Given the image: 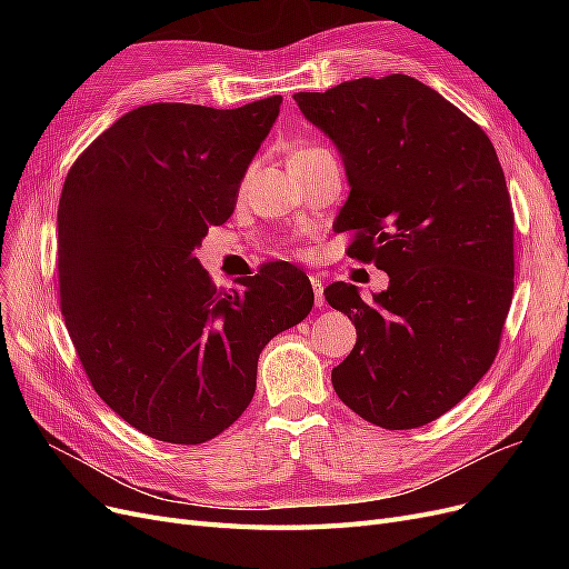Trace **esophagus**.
I'll return each mask as SVG.
<instances>
[{
  "instance_id": "obj_1",
  "label": "esophagus",
  "mask_w": 569,
  "mask_h": 569,
  "mask_svg": "<svg viewBox=\"0 0 569 569\" xmlns=\"http://www.w3.org/2000/svg\"><path fill=\"white\" fill-rule=\"evenodd\" d=\"M311 286H313V302L316 307H325V288H322V281L318 277H311Z\"/></svg>"
}]
</instances>
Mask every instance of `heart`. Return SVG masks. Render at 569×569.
Wrapping results in <instances>:
<instances>
[{
	"label": "heart",
	"instance_id": "b5f03b06",
	"mask_svg": "<svg viewBox=\"0 0 569 569\" xmlns=\"http://www.w3.org/2000/svg\"><path fill=\"white\" fill-rule=\"evenodd\" d=\"M320 152H325L322 147H316V144H305V147H300V149H295L292 157H290V161H292V159H305V157H311V154H320Z\"/></svg>",
	"mask_w": 569,
	"mask_h": 569
}]
</instances>
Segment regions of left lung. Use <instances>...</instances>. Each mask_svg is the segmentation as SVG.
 Segmentation results:
<instances>
[{
    "instance_id": "1",
    "label": "left lung",
    "mask_w": 569,
    "mask_h": 569,
    "mask_svg": "<svg viewBox=\"0 0 569 569\" xmlns=\"http://www.w3.org/2000/svg\"><path fill=\"white\" fill-rule=\"evenodd\" d=\"M292 99L341 154L350 193L335 230H355L348 256L390 277L373 302L352 283L325 288L357 330L335 390L376 427H425L489 371L512 305L515 217L496 149L403 73Z\"/></svg>"
}]
</instances>
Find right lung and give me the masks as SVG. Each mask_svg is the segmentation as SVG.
Instances as JSON below:
<instances>
[{
  "label": "right lung",
  "mask_w": 569,
  "mask_h": 569,
  "mask_svg": "<svg viewBox=\"0 0 569 569\" xmlns=\"http://www.w3.org/2000/svg\"><path fill=\"white\" fill-rule=\"evenodd\" d=\"M281 101L140 106L67 174L57 209L67 330L97 395L149 438L200 445L226 431L253 399L262 348L313 307L309 277L286 260L217 290L193 253L234 212Z\"/></svg>",
  "instance_id": "right-lung-1"
}]
</instances>
